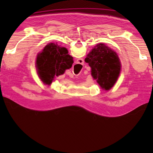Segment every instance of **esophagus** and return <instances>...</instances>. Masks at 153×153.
Returning a JSON list of instances; mask_svg holds the SVG:
<instances>
[{
    "label": "esophagus",
    "mask_w": 153,
    "mask_h": 153,
    "mask_svg": "<svg viewBox=\"0 0 153 153\" xmlns=\"http://www.w3.org/2000/svg\"><path fill=\"white\" fill-rule=\"evenodd\" d=\"M78 60H82V59H78Z\"/></svg>",
    "instance_id": "1"
}]
</instances>
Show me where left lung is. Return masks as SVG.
Returning <instances> with one entry per match:
<instances>
[{
	"label": "left lung",
	"instance_id": "left-lung-1",
	"mask_svg": "<svg viewBox=\"0 0 153 153\" xmlns=\"http://www.w3.org/2000/svg\"><path fill=\"white\" fill-rule=\"evenodd\" d=\"M85 62L91 67V75L101 88L111 89L120 74L121 62L117 54L105 44L97 45L88 54Z\"/></svg>",
	"mask_w": 153,
	"mask_h": 153
}]
</instances>
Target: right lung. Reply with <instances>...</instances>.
I'll use <instances>...</instances> for the list:
<instances>
[{
  "label": "right lung",
  "mask_w": 153,
  "mask_h": 153,
  "mask_svg": "<svg viewBox=\"0 0 153 153\" xmlns=\"http://www.w3.org/2000/svg\"><path fill=\"white\" fill-rule=\"evenodd\" d=\"M73 63V57L66 48L50 43L38 54L36 67L44 84L50 85L55 76L63 74L66 69L71 68Z\"/></svg>",
  "instance_id": "1"
}]
</instances>
